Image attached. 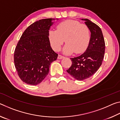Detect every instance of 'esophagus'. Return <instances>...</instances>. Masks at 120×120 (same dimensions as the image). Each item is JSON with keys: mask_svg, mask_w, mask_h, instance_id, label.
<instances>
[{"mask_svg": "<svg viewBox=\"0 0 120 120\" xmlns=\"http://www.w3.org/2000/svg\"><path fill=\"white\" fill-rule=\"evenodd\" d=\"M64 58V56L62 55H60V54H59L58 55V59H62Z\"/></svg>", "mask_w": 120, "mask_h": 120, "instance_id": "esophagus-1", "label": "esophagus"}]
</instances>
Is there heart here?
I'll list each match as a JSON object with an SVG mask.
<instances>
[{
  "instance_id": "b5f03b06",
  "label": "heart",
  "mask_w": 120,
  "mask_h": 120,
  "mask_svg": "<svg viewBox=\"0 0 120 120\" xmlns=\"http://www.w3.org/2000/svg\"><path fill=\"white\" fill-rule=\"evenodd\" d=\"M49 38L52 48L56 51L60 50L64 41L66 43L63 50L64 53L70 54L74 52L80 53L88 45L90 32L86 24L68 19L59 24L56 30L50 31Z\"/></svg>"
}]
</instances>
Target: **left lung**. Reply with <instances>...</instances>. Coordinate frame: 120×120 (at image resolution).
Listing matches in <instances>:
<instances>
[{
    "label": "left lung",
    "instance_id": "obj_1",
    "mask_svg": "<svg viewBox=\"0 0 120 120\" xmlns=\"http://www.w3.org/2000/svg\"><path fill=\"white\" fill-rule=\"evenodd\" d=\"M91 32L88 48L80 56L70 58L72 64L67 70L73 78L84 80L93 76L100 67L104 59L105 44L101 28L88 19H82Z\"/></svg>",
    "mask_w": 120,
    "mask_h": 120
}]
</instances>
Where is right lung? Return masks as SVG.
<instances>
[{
  "instance_id": "add662e5",
  "label": "right lung",
  "mask_w": 120,
  "mask_h": 120,
  "mask_svg": "<svg viewBox=\"0 0 120 120\" xmlns=\"http://www.w3.org/2000/svg\"><path fill=\"white\" fill-rule=\"evenodd\" d=\"M40 19L23 32L14 51V64L20 79L26 84L36 85L49 72L51 63L58 54L51 47L49 30L52 20Z\"/></svg>"
}]
</instances>
